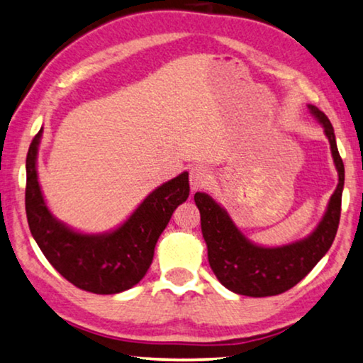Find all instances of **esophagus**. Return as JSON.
I'll return each mask as SVG.
<instances>
[{
  "label": "esophagus",
  "instance_id": "1",
  "mask_svg": "<svg viewBox=\"0 0 363 363\" xmlns=\"http://www.w3.org/2000/svg\"><path fill=\"white\" fill-rule=\"evenodd\" d=\"M212 181V172L207 166L196 164L191 169V187L192 191H199V189H206Z\"/></svg>",
  "mask_w": 363,
  "mask_h": 363
}]
</instances>
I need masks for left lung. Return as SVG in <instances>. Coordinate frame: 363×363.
Segmentation results:
<instances>
[{
  "label": "left lung",
  "instance_id": "1",
  "mask_svg": "<svg viewBox=\"0 0 363 363\" xmlns=\"http://www.w3.org/2000/svg\"><path fill=\"white\" fill-rule=\"evenodd\" d=\"M311 113L324 125L330 151L339 171V184L330 197L328 212L318 228L301 242L277 248L258 247L248 242L223 208L211 196L196 192L194 201L201 212V227L207 243L208 263L218 281L233 293L264 298L293 288L313 269L333 245L340 220L344 162L337 150L334 128L318 106L309 105Z\"/></svg>",
  "mask_w": 363,
  "mask_h": 363
}]
</instances>
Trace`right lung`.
Returning a JSON list of instances; mask_svg holds the SVG:
<instances>
[{
    "label": "right lung",
    "instance_id": "obj_1",
    "mask_svg": "<svg viewBox=\"0 0 363 363\" xmlns=\"http://www.w3.org/2000/svg\"><path fill=\"white\" fill-rule=\"evenodd\" d=\"M43 130L30 143L26 157V216L29 230L49 263L77 288L95 294H116L140 283L155 257L160 235L172 212L191 192L182 172L152 191L115 232L84 235L50 216L35 172Z\"/></svg>",
    "mask_w": 363,
    "mask_h": 363
}]
</instances>
